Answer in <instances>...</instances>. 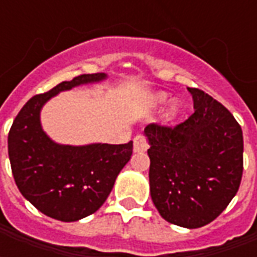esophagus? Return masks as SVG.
I'll list each match as a JSON object with an SVG mask.
<instances>
[{
    "instance_id": "obj_1",
    "label": "esophagus",
    "mask_w": 257,
    "mask_h": 257,
    "mask_svg": "<svg viewBox=\"0 0 257 257\" xmlns=\"http://www.w3.org/2000/svg\"><path fill=\"white\" fill-rule=\"evenodd\" d=\"M147 138L145 135H138L134 139V151L135 153H142L147 150Z\"/></svg>"
}]
</instances>
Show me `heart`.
<instances>
[{"label":"heart","mask_w":257,"mask_h":257,"mask_svg":"<svg viewBox=\"0 0 257 257\" xmlns=\"http://www.w3.org/2000/svg\"><path fill=\"white\" fill-rule=\"evenodd\" d=\"M167 99V93H164V92H160V93H156V95L153 96V104H161L164 103ZM179 112V103L178 101H173L171 107L168 108V111L165 112V118L167 119H172L173 117H176Z\"/></svg>","instance_id":"obj_1"}]
</instances>
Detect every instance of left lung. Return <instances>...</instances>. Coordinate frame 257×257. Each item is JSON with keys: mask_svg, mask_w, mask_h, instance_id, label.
Listing matches in <instances>:
<instances>
[{"mask_svg": "<svg viewBox=\"0 0 257 257\" xmlns=\"http://www.w3.org/2000/svg\"><path fill=\"white\" fill-rule=\"evenodd\" d=\"M194 114L176 126L150 123V194L169 223L198 228L226 209L239 189L243 169L242 129L232 114L197 88Z\"/></svg>", "mask_w": 257, "mask_h": 257, "instance_id": "8db88e82", "label": "left lung"}]
</instances>
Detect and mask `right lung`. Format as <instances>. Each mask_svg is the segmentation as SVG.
Instances as JSON below:
<instances>
[{
	"label": "right lung",
	"mask_w": 257,
	"mask_h": 257,
	"mask_svg": "<svg viewBox=\"0 0 257 257\" xmlns=\"http://www.w3.org/2000/svg\"><path fill=\"white\" fill-rule=\"evenodd\" d=\"M106 77L104 73L82 74L33 96L9 131L8 154L15 183L37 209L56 220L75 221L95 213L131 160L134 143L58 145L42 131L41 108L62 90Z\"/></svg>",
	"instance_id": "add662e5"
}]
</instances>
